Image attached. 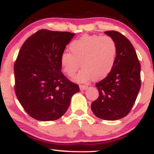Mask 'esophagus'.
<instances>
[{"label": "esophagus", "mask_w": 154, "mask_h": 154, "mask_svg": "<svg viewBox=\"0 0 154 154\" xmlns=\"http://www.w3.org/2000/svg\"><path fill=\"white\" fill-rule=\"evenodd\" d=\"M79 88H80L81 91H85L88 88V86L85 85H79Z\"/></svg>", "instance_id": "1"}]
</instances>
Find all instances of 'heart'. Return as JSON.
<instances>
[{"instance_id":"heart-1","label":"heart","mask_w":154,"mask_h":154,"mask_svg":"<svg viewBox=\"0 0 154 154\" xmlns=\"http://www.w3.org/2000/svg\"><path fill=\"white\" fill-rule=\"evenodd\" d=\"M69 52H63L60 58L63 72L72 77L82 67L75 77L78 82L106 77L113 69L116 58V44L111 37L84 35L73 40Z\"/></svg>"}]
</instances>
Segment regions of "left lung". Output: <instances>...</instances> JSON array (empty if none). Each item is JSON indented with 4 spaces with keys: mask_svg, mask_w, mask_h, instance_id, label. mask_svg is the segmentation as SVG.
Wrapping results in <instances>:
<instances>
[{
    "mask_svg": "<svg viewBox=\"0 0 154 154\" xmlns=\"http://www.w3.org/2000/svg\"><path fill=\"white\" fill-rule=\"evenodd\" d=\"M105 33L115 40L116 58L111 72L96 84L99 96L91 104L97 117L117 120L126 116L135 103L141 86L140 64L133 45L114 30Z\"/></svg>",
    "mask_w": 154,
    "mask_h": 154,
    "instance_id": "8db88e82",
    "label": "left lung"
}]
</instances>
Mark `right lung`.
Segmentation results:
<instances>
[{
  "mask_svg": "<svg viewBox=\"0 0 154 154\" xmlns=\"http://www.w3.org/2000/svg\"><path fill=\"white\" fill-rule=\"evenodd\" d=\"M69 32L40 29L29 37L14 63V91L23 109L39 121H54L66 112L79 85L61 72L60 58L74 37Z\"/></svg>",
  "mask_w": 154,
  "mask_h": 154,
  "instance_id": "add662e5",
  "label": "right lung"
}]
</instances>
